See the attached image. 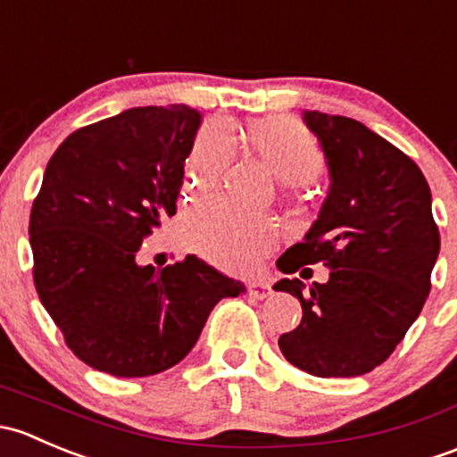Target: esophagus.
Segmentation results:
<instances>
[{"label": "esophagus", "instance_id": "esophagus-1", "mask_svg": "<svg viewBox=\"0 0 457 457\" xmlns=\"http://www.w3.org/2000/svg\"><path fill=\"white\" fill-rule=\"evenodd\" d=\"M248 293H251L255 299H263L268 293H270V284H268L266 279H255L248 284Z\"/></svg>", "mask_w": 457, "mask_h": 457}]
</instances>
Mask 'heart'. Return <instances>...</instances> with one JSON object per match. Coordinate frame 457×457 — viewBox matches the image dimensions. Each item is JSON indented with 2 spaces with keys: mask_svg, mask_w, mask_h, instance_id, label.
<instances>
[{
  "mask_svg": "<svg viewBox=\"0 0 457 457\" xmlns=\"http://www.w3.org/2000/svg\"><path fill=\"white\" fill-rule=\"evenodd\" d=\"M268 171L288 185L286 200L303 202L301 185L312 182L326 167V152L317 136L288 116L255 120L244 134ZM230 158V138L222 127H206L195 138L185 164V187L191 195L215 189ZM185 239L191 248L215 266L246 272L277 242V224L268 215L242 213L222 202L200 204L187 215Z\"/></svg>",
  "mask_w": 457,
  "mask_h": 457,
  "instance_id": "b5f03b06",
  "label": "heart"
}]
</instances>
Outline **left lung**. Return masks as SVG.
I'll use <instances>...</instances> for the list:
<instances>
[{
	"mask_svg": "<svg viewBox=\"0 0 457 457\" xmlns=\"http://www.w3.org/2000/svg\"><path fill=\"white\" fill-rule=\"evenodd\" d=\"M303 119L321 140L332 187L310 233L277 268L293 275L305 263H326L330 279L310 288L277 281L303 312L279 337V350L312 376H361L392 356L420 314L440 230L429 185L407 154L347 116L305 112Z\"/></svg>",
	"mask_w": 457,
	"mask_h": 457,
	"instance_id": "1",
	"label": "left lung"
}]
</instances>
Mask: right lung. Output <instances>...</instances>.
<instances>
[{
    "mask_svg": "<svg viewBox=\"0 0 457 457\" xmlns=\"http://www.w3.org/2000/svg\"><path fill=\"white\" fill-rule=\"evenodd\" d=\"M200 114L134 107L72 131L32 202V279L65 345L119 378L180 363L211 310L242 284L194 255L156 270L136 255L176 213Z\"/></svg>",
    "mask_w": 457,
    "mask_h": 457,
    "instance_id": "obj_1",
    "label": "right lung"
}]
</instances>
